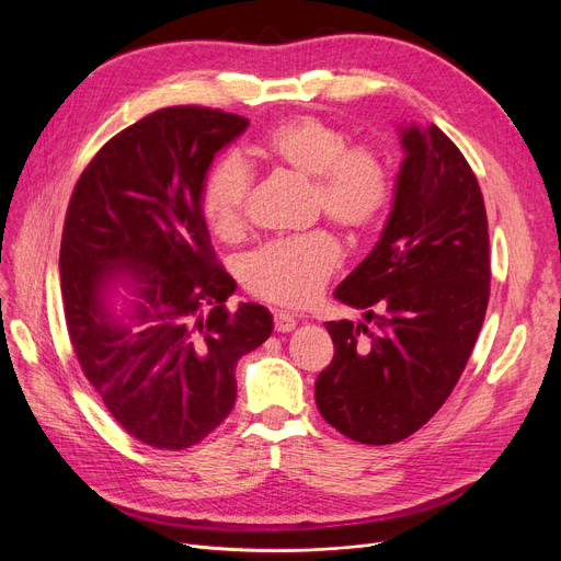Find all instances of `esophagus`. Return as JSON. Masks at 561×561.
I'll list each match as a JSON object with an SVG mask.
<instances>
[{
    "instance_id": "34e87169",
    "label": "esophagus",
    "mask_w": 561,
    "mask_h": 561,
    "mask_svg": "<svg viewBox=\"0 0 561 561\" xmlns=\"http://www.w3.org/2000/svg\"><path fill=\"white\" fill-rule=\"evenodd\" d=\"M296 325H298V320L296 318H293L290 313H286V311H277L275 313V330L277 332H293V330H296Z\"/></svg>"
}]
</instances>
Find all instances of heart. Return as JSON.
Segmentation results:
<instances>
[{"label": "heart", "instance_id": "b5f03b06", "mask_svg": "<svg viewBox=\"0 0 561 561\" xmlns=\"http://www.w3.org/2000/svg\"><path fill=\"white\" fill-rule=\"evenodd\" d=\"M252 154L309 180L311 214H322L355 239L377 229L389 214L393 180L387 161L373 147H347L345 134L320 117L300 115L277 125ZM250 191L252 174L241 159L227 157L209 172L202 209L220 239L233 241L248 229ZM339 263L334 236L316 229L250 254L243 282L263 300L298 307L318 296Z\"/></svg>", "mask_w": 561, "mask_h": 561}]
</instances>
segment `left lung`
<instances>
[{
	"instance_id": "8db88e82",
	"label": "left lung",
	"mask_w": 561,
	"mask_h": 561,
	"mask_svg": "<svg viewBox=\"0 0 561 561\" xmlns=\"http://www.w3.org/2000/svg\"><path fill=\"white\" fill-rule=\"evenodd\" d=\"M400 145L385 231L334 293L366 322H325L334 359L316 379L322 419L368 446L396 444L436 414L489 305V225L473 170L436 125L400 127Z\"/></svg>"
}]
</instances>
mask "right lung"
<instances>
[{"instance_id": "add662e5", "label": "right lung", "mask_w": 561, "mask_h": 561, "mask_svg": "<svg viewBox=\"0 0 561 561\" xmlns=\"http://www.w3.org/2000/svg\"><path fill=\"white\" fill-rule=\"evenodd\" d=\"M241 115L170 106L113 136L72 191L58 271L77 362L108 414L140 444L184 450L233 409L236 364L273 334L218 265L202 214L206 170L248 129ZM123 283L137 296L110 311Z\"/></svg>"}]
</instances>
